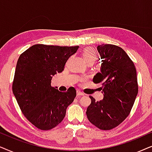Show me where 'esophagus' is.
I'll list each match as a JSON object with an SVG mask.
<instances>
[{"label":"esophagus","instance_id":"34e87169","mask_svg":"<svg viewBox=\"0 0 152 152\" xmlns=\"http://www.w3.org/2000/svg\"><path fill=\"white\" fill-rule=\"evenodd\" d=\"M76 94H77V96H84V94L81 92H80V91H77V93H76Z\"/></svg>","mask_w":152,"mask_h":152}]
</instances>
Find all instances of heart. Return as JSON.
<instances>
[{
    "label": "heart",
    "instance_id": "obj_1",
    "mask_svg": "<svg viewBox=\"0 0 152 152\" xmlns=\"http://www.w3.org/2000/svg\"><path fill=\"white\" fill-rule=\"evenodd\" d=\"M83 56L88 64H93L96 62L97 55L95 51L92 48H87L83 51Z\"/></svg>",
    "mask_w": 152,
    "mask_h": 152
}]
</instances>
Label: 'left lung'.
Returning <instances> with one entry per match:
<instances>
[{
    "instance_id": "8db88e82",
    "label": "left lung",
    "mask_w": 152,
    "mask_h": 152,
    "mask_svg": "<svg viewBox=\"0 0 152 152\" xmlns=\"http://www.w3.org/2000/svg\"><path fill=\"white\" fill-rule=\"evenodd\" d=\"M97 50L102 59L101 73L94 76V83H102L104 99L91 104L86 115L88 120L101 130L119 126L130 114L138 92L136 69L126 53L120 46L102 44Z\"/></svg>"
}]
</instances>
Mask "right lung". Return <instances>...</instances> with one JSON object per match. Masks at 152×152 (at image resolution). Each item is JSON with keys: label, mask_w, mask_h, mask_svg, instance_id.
<instances>
[{"label": "right lung", "mask_w": 152, "mask_h": 152, "mask_svg": "<svg viewBox=\"0 0 152 152\" xmlns=\"http://www.w3.org/2000/svg\"><path fill=\"white\" fill-rule=\"evenodd\" d=\"M78 46L35 44L20 55L16 66L12 92L21 112L29 122L43 131L63 120L67 107L76 96L74 88L65 92L51 87L53 76L62 72Z\"/></svg>", "instance_id": "1"}]
</instances>
